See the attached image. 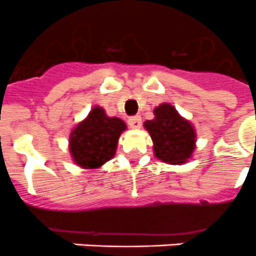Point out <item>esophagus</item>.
Masks as SVG:
<instances>
[{"label": "esophagus", "instance_id": "esophagus-1", "mask_svg": "<svg viewBox=\"0 0 256 256\" xmlns=\"http://www.w3.org/2000/svg\"><path fill=\"white\" fill-rule=\"evenodd\" d=\"M141 116L140 115H136V116H132L128 119V126H130V128H133V130H138L140 126H141Z\"/></svg>", "mask_w": 256, "mask_h": 256}]
</instances>
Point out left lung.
<instances>
[{"mask_svg": "<svg viewBox=\"0 0 256 256\" xmlns=\"http://www.w3.org/2000/svg\"><path fill=\"white\" fill-rule=\"evenodd\" d=\"M154 114L152 120L144 122L154 142V154L164 162L183 164L195 150L194 126L169 104L158 106Z\"/></svg>", "mask_w": 256, "mask_h": 256, "instance_id": "left-lung-1", "label": "left lung"}]
</instances>
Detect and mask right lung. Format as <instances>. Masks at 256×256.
<instances>
[{
    "label": "right lung",
    "mask_w": 256,
    "mask_h": 256,
    "mask_svg": "<svg viewBox=\"0 0 256 256\" xmlns=\"http://www.w3.org/2000/svg\"><path fill=\"white\" fill-rule=\"evenodd\" d=\"M126 128L122 119L108 116L102 108H94L70 134L69 148L74 162L86 169L105 164L115 155L119 136Z\"/></svg>",
    "instance_id": "right-lung-1"
}]
</instances>
